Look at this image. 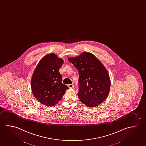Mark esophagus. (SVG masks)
I'll list each match as a JSON object with an SVG mask.
<instances>
[{
    "mask_svg": "<svg viewBox=\"0 0 146 146\" xmlns=\"http://www.w3.org/2000/svg\"><path fill=\"white\" fill-rule=\"evenodd\" d=\"M68 87H69V88H72L74 87V85L73 84L68 85Z\"/></svg>",
    "mask_w": 146,
    "mask_h": 146,
    "instance_id": "obj_1",
    "label": "esophagus"
}]
</instances>
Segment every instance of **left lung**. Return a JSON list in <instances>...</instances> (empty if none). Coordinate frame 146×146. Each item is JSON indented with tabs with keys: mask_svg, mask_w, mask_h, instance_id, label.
I'll return each mask as SVG.
<instances>
[{
	"mask_svg": "<svg viewBox=\"0 0 146 146\" xmlns=\"http://www.w3.org/2000/svg\"><path fill=\"white\" fill-rule=\"evenodd\" d=\"M68 61L79 72V98L89 108H95L108 98L110 79L108 70L92 53L84 52L78 56L68 58Z\"/></svg>",
	"mask_w": 146,
	"mask_h": 146,
	"instance_id": "left-lung-1",
	"label": "left lung"
}]
</instances>
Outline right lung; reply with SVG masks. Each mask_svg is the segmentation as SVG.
Returning <instances> with one entry per match:
<instances>
[{"label":"right lung","instance_id":"right-lung-1","mask_svg":"<svg viewBox=\"0 0 146 146\" xmlns=\"http://www.w3.org/2000/svg\"><path fill=\"white\" fill-rule=\"evenodd\" d=\"M63 60L54 53L44 56L34 70L31 79V89L35 97L46 106H53L61 100L68 89L62 82L59 69Z\"/></svg>","mask_w":146,"mask_h":146}]
</instances>
